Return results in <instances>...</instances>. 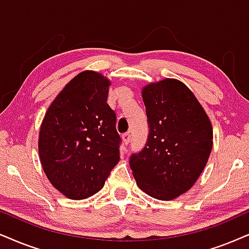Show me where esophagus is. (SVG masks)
Listing matches in <instances>:
<instances>
[{"label": "esophagus", "instance_id": "1", "mask_svg": "<svg viewBox=\"0 0 249 249\" xmlns=\"http://www.w3.org/2000/svg\"><path fill=\"white\" fill-rule=\"evenodd\" d=\"M123 141H124V143L127 146V144L130 143V141H131V134L130 133L123 134Z\"/></svg>", "mask_w": 249, "mask_h": 249}]
</instances>
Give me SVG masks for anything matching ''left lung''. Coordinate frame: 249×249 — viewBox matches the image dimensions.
I'll list each match as a JSON object with an SVG mask.
<instances>
[{
    "label": "left lung",
    "mask_w": 249,
    "mask_h": 249,
    "mask_svg": "<svg viewBox=\"0 0 249 249\" xmlns=\"http://www.w3.org/2000/svg\"><path fill=\"white\" fill-rule=\"evenodd\" d=\"M149 125L144 148L130 166L138 187L154 199L169 201L195 184L213 149L208 115L180 80L166 79L142 88Z\"/></svg>",
    "instance_id": "8db88e82"
}]
</instances>
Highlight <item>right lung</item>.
Returning <instances> with one entry per match:
<instances>
[{
  "instance_id": "obj_1",
  "label": "right lung",
  "mask_w": 249,
  "mask_h": 249,
  "mask_svg": "<svg viewBox=\"0 0 249 249\" xmlns=\"http://www.w3.org/2000/svg\"><path fill=\"white\" fill-rule=\"evenodd\" d=\"M110 85L99 72H80L58 93L41 123L43 171L69 199H87L102 190L119 162L116 114L107 103Z\"/></svg>"
}]
</instances>
